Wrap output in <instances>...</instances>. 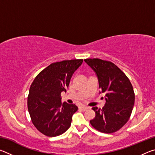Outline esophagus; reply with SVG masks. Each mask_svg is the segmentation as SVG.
<instances>
[{"label":"esophagus","mask_w":155,"mask_h":155,"mask_svg":"<svg viewBox=\"0 0 155 155\" xmlns=\"http://www.w3.org/2000/svg\"><path fill=\"white\" fill-rule=\"evenodd\" d=\"M81 109L83 110V111H86V110H87V109H90V107H86V106H81Z\"/></svg>","instance_id":"esophagus-1"}]
</instances>
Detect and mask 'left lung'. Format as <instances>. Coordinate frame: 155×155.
I'll return each mask as SVG.
<instances>
[{
	"label": "left lung",
	"mask_w": 155,
	"mask_h": 155,
	"mask_svg": "<svg viewBox=\"0 0 155 155\" xmlns=\"http://www.w3.org/2000/svg\"><path fill=\"white\" fill-rule=\"evenodd\" d=\"M85 62L98 78L100 93L105 94L103 109L93 107L96 117L90 123L96 130L111 133L120 130L129 119L135 103L133 86L127 76L114 64L100 59H86Z\"/></svg>",
	"instance_id": "8db88e82"
}]
</instances>
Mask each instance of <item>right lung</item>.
<instances>
[{"label": "right lung", "instance_id": "add662e5", "mask_svg": "<svg viewBox=\"0 0 155 155\" xmlns=\"http://www.w3.org/2000/svg\"><path fill=\"white\" fill-rule=\"evenodd\" d=\"M83 59L53 63L34 79L28 97V110L37 129L48 137L65 133L71 125L72 115L78 110L74 104L61 103V93L66 92L73 74Z\"/></svg>", "mask_w": 155, "mask_h": 155}]
</instances>
